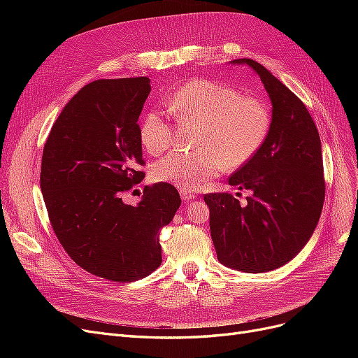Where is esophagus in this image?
I'll return each instance as SVG.
<instances>
[{
	"label": "esophagus",
	"instance_id": "esophagus-1",
	"mask_svg": "<svg viewBox=\"0 0 358 358\" xmlns=\"http://www.w3.org/2000/svg\"><path fill=\"white\" fill-rule=\"evenodd\" d=\"M180 197H182L183 201H191V200L196 199V194H192L191 191H183V189H180Z\"/></svg>",
	"mask_w": 358,
	"mask_h": 358
}]
</instances>
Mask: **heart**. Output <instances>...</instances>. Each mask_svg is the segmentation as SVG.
Returning <instances> with one entry per match:
<instances>
[{
	"instance_id": "heart-1",
	"label": "heart",
	"mask_w": 358,
	"mask_h": 358,
	"mask_svg": "<svg viewBox=\"0 0 358 358\" xmlns=\"http://www.w3.org/2000/svg\"><path fill=\"white\" fill-rule=\"evenodd\" d=\"M166 104L178 121L200 122L197 150H173L152 167L154 180L183 191H197L224 167L236 170L248 164L272 128V112L264 100L209 79L183 83ZM171 140V125L159 112H149L140 124L143 148L150 155H159Z\"/></svg>"
}]
</instances>
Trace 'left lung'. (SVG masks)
<instances>
[{
    "instance_id": "8db88e82",
    "label": "left lung",
    "mask_w": 358,
    "mask_h": 358,
    "mask_svg": "<svg viewBox=\"0 0 358 358\" xmlns=\"http://www.w3.org/2000/svg\"><path fill=\"white\" fill-rule=\"evenodd\" d=\"M246 64L259 76L273 107L272 128L259 152L229 179L252 192L246 203L229 192L206 194L204 201L220 262L263 273L294 258L318 224L326 197L321 140L306 106L262 64Z\"/></svg>"
}]
</instances>
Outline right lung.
<instances>
[{
    "label": "right lung",
    "mask_w": 358,
    "mask_h": 358,
    "mask_svg": "<svg viewBox=\"0 0 358 358\" xmlns=\"http://www.w3.org/2000/svg\"><path fill=\"white\" fill-rule=\"evenodd\" d=\"M148 78L100 79L64 107L43 149L40 188L52 229L73 262L115 282L161 264L159 231L180 206L170 183L145 187L137 206L122 192L145 178L138 116Z\"/></svg>",
    "instance_id": "add662e5"
}]
</instances>
